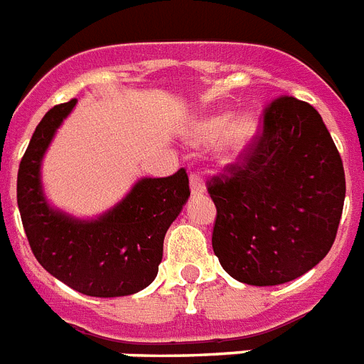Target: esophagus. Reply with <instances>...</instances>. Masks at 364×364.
Wrapping results in <instances>:
<instances>
[{"label": "esophagus", "mask_w": 364, "mask_h": 364, "mask_svg": "<svg viewBox=\"0 0 364 364\" xmlns=\"http://www.w3.org/2000/svg\"><path fill=\"white\" fill-rule=\"evenodd\" d=\"M191 191L192 196H201V194H205V183H203L200 173H191Z\"/></svg>", "instance_id": "esophagus-1"}]
</instances>
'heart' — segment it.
<instances>
[{
	"label": "heart",
	"mask_w": 364,
	"mask_h": 364,
	"mask_svg": "<svg viewBox=\"0 0 364 364\" xmlns=\"http://www.w3.org/2000/svg\"><path fill=\"white\" fill-rule=\"evenodd\" d=\"M255 120L250 114H215L198 122L192 129V140L198 144H213L220 139V151L225 157H237L252 142Z\"/></svg>",
	"instance_id": "1"
}]
</instances>
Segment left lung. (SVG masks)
I'll list each match as a JSON object with an SVG mask.
<instances>
[{
  "label": "left lung",
  "mask_w": 364,
  "mask_h": 364,
  "mask_svg": "<svg viewBox=\"0 0 364 364\" xmlns=\"http://www.w3.org/2000/svg\"><path fill=\"white\" fill-rule=\"evenodd\" d=\"M207 191L216 205L213 250L222 268L240 283L270 287L304 276L328 255L346 179L318 111L281 96L262 112L261 135Z\"/></svg>",
  "instance_id": "8db88e82"
}]
</instances>
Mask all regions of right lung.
Returning <instances> with one entry per match:
<instances>
[{"mask_svg":"<svg viewBox=\"0 0 364 364\" xmlns=\"http://www.w3.org/2000/svg\"><path fill=\"white\" fill-rule=\"evenodd\" d=\"M75 103L70 100L46 112L21 157L16 185L21 224L36 261L64 285L96 298L135 294L157 276L164 235L191 196L188 176L179 168L173 176L144 177L96 220L53 209L42 192V157Z\"/></svg>","mask_w":364,"mask_h":364,"instance_id":"right-lung-1","label":"right lung"}]
</instances>
